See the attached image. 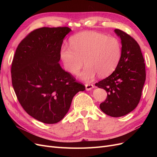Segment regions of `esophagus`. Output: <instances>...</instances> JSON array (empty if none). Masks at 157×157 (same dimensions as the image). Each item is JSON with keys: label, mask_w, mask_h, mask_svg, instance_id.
<instances>
[{"label": "esophagus", "mask_w": 157, "mask_h": 157, "mask_svg": "<svg viewBox=\"0 0 157 157\" xmlns=\"http://www.w3.org/2000/svg\"><path fill=\"white\" fill-rule=\"evenodd\" d=\"M85 86H86V90H90L94 88V85L92 84H85Z\"/></svg>", "instance_id": "34e87169"}]
</instances>
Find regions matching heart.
Segmentation results:
<instances>
[{"instance_id":"obj_1","label":"heart","mask_w":157,"mask_h":157,"mask_svg":"<svg viewBox=\"0 0 157 157\" xmlns=\"http://www.w3.org/2000/svg\"><path fill=\"white\" fill-rule=\"evenodd\" d=\"M69 45L60 50L64 68L71 74H77L84 61L86 65L80 77L86 81L92 80L97 74L99 77L111 74L121 58L120 40L96 31L78 33L71 38Z\"/></svg>"}]
</instances>
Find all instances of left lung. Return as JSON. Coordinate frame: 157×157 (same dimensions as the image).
I'll list each match as a JSON object with an SVG mask.
<instances>
[{
	"label": "left lung",
	"instance_id": "1",
	"mask_svg": "<svg viewBox=\"0 0 157 157\" xmlns=\"http://www.w3.org/2000/svg\"><path fill=\"white\" fill-rule=\"evenodd\" d=\"M115 32L122 42V56L117 68L96 86L106 90L107 96L99 107L113 117L124 116L138 105L145 81L144 58L137 41L120 29Z\"/></svg>",
	"mask_w": 157,
	"mask_h": 157
}]
</instances>
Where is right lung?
Wrapping results in <instances>:
<instances>
[{
  "label": "right lung",
  "mask_w": 157,
  "mask_h": 157,
  "mask_svg": "<svg viewBox=\"0 0 157 157\" xmlns=\"http://www.w3.org/2000/svg\"><path fill=\"white\" fill-rule=\"evenodd\" d=\"M68 27H41L29 33L14 54L12 83L18 101L30 116L55 124L67 114L75 95L85 86L59 64Z\"/></svg>",
  "instance_id": "right-lung-1"
}]
</instances>
